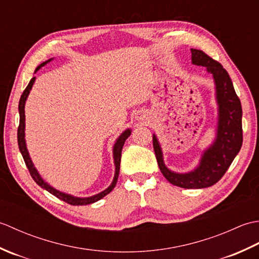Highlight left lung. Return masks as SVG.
I'll return each mask as SVG.
<instances>
[{"label":"left lung","instance_id":"8db88e82","mask_svg":"<svg viewBox=\"0 0 259 259\" xmlns=\"http://www.w3.org/2000/svg\"><path fill=\"white\" fill-rule=\"evenodd\" d=\"M191 60L194 64L207 67V71L213 75L216 82L217 101L219 104L217 139L203 153L199 167L194 171L184 175L171 172L166 168L156 136H153L152 142L158 166L164 178L170 184L181 188L198 189L207 188L218 183L239 152L243 145V110L232 79L221 63L203 51L196 49H191Z\"/></svg>","mask_w":259,"mask_h":259}]
</instances>
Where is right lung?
Returning a JSON list of instances; mask_svg holds the SVG:
<instances>
[{"instance_id":"add662e5","label":"right lung","mask_w":259,"mask_h":259,"mask_svg":"<svg viewBox=\"0 0 259 259\" xmlns=\"http://www.w3.org/2000/svg\"><path fill=\"white\" fill-rule=\"evenodd\" d=\"M49 61H51V60H49ZM49 61L43 62L42 64L38 65L35 71H37L41 67H43V65L47 64ZM34 80H35V76H33V78L31 79V81L29 82V84H27V87L25 88V90L23 91V93H22V96H21L20 102H19L20 124H19V128H18V144H19V148H20V151L22 153V157H23V159H24V162L26 164V167H27V169H29L31 177L33 178V180H34L38 186L42 187L43 189L48 190L49 192H50V194L54 195L57 198H59V199H61V200L65 201L67 203H70V205H73V206L89 205V203H92V202H96L98 200H100L101 198H103L104 196L108 195L109 192H111V190L115 187V184H117V180H118V177H119V171H120L121 151H122V147L124 145V141L130 136L131 131L129 129L125 130L124 133L119 137L117 142H115V145L113 147V158H114V163H115V175H114V178H113L112 184H111V186L109 187V188H107L104 191L100 192V194H98L96 196H92V197H89V198H76V197H72V196L67 195V194H63V192H61V191L56 190L54 188H52L51 186H49L47 183H45V181H43V179L40 177V175L37 174L36 169L34 168V166H33V163L31 161V158L29 156V152H27L26 146H25V140H24V126H25L24 104H25L26 98H27V96H29V93H30L31 88H32L33 83H34Z\"/></svg>"}]
</instances>
